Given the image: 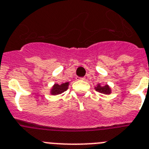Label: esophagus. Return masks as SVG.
Here are the masks:
<instances>
[{
	"instance_id": "1",
	"label": "esophagus",
	"mask_w": 149,
	"mask_h": 149,
	"mask_svg": "<svg viewBox=\"0 0 149 149\" xmlns=\"http://www.w3.org/2000/svg\"><path fill=\"white\" fill-rule=\"evenodd\" d=\"M85 79V78H84V77H78L77 78V80H84Z\"/></svg>"
}]
</instances>
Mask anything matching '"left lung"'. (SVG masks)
Returning a JSON list of instances; mask_svg holds the SVG:
<instances>
[{"label": "left lung", "mask_w": 149, "mask_h": 149, "mask_svg": "<svg viewBox=\"0 0 149 149\" xmlns=\"http://www.w3.org/2000/svg\"><path fill=\"white\" fill-rule=\"evenodd\" d=\"M95 89H96L97 92L100 93H103V94H110L111 92V88H110V87L108 86V84L104 85V86H101L100 84H98L97 87L95 88Z\"/></svg>", "instance_id": "obj_1"}]
</instances>
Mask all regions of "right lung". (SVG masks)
I'll return each instance as SVG.
<instances>
[{
  "instance_id": "obj_1",
  "label": "right lung",
  "mask_w": 149,
  "mask_h": 149,
  "mask_svg": "<svg viewBox=\"0 0 149 149\" xmlns=\"http://www.w3.org/2000/svg\"><path fill=\"white\" fill-rule=\"evenodd\" d=\"M68 85H69V82L62 83L61 84H55L53 88H52L50 93H51L52 95L61 94L63 92H65V91L68 90Z\"/></svg>"
}]
</instances>
